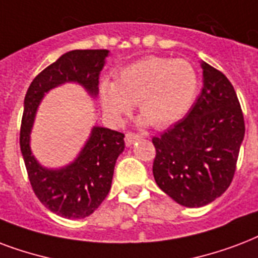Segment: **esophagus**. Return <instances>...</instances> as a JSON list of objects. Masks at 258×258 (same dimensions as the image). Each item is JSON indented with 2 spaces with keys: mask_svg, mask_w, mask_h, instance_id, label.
<instances>
[{
  "mask_svg": "<svg viewBox=\"0 0 258 258\" xmlns=\"http://www.w3.org/2000/svg\"><path fill=\"white\" fill-rule=\"evenodd\" d=\"M141 139V135L139 134H135V133H127L125 134V138H124V142L127 146H131L134 142H137Z\"/></svg>",
  "mask_w": 258,
  "mask_h": 258,
  "instance_id": "esophagus-1",
  "label": "esophagus"
}]
</instances>
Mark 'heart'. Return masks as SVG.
I'll list each match as a JSON object with an SVG mask.
<instances>
[{
	"mask_svg": "<svg viewBox=\"0 0 258 258\" xmlns=\"http://www.w3.org/2000/svg\"><path fill=\"white\" fill-rule=\"evenodd\" d=\"M198 85V76L189 62L149 56L125 66L117 82L104 80L100 98L105 113L113 120H120L138 104L143 123L164 128L189 111Z\"/></svg>",
	"mask_w": 258,
	"mask_h": 258,
	"instance_id": "heart-1",
	"label": "heart"
}]
</instances>
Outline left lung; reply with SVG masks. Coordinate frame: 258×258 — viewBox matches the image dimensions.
Instances as JSON below:
<instances>
[{
	"instance_id": "1",
	"label": "left lung",
	"mask_w": 258,
	"mask_h": 258,
	"mask_svg": "<svg viewBox=\"0 0 258 258\" xmlns=\"http://www.w3.org/2000/svg\"><path fill=\"white\" fill-rule=\"evenodd\" d=\"M203 88L185 117L154 137L157 185L185 207H203L233 181L245 121L227 77L203 62Z\"/></svg>"
}]
</instances>
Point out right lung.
Returning a JSON list of instances; mask_svg holds the SVG:
<instances>
[{"label":"right lung","instance_id":"add662e5","mask_svg":"<svg viewBox=\"0 0 258 258\" xmlns=\"http://www.w3.org/2000/svg\"><path fill=\"white\" fill-rule=\"evenodd\" d=\"M107 55L108 50L69 51L35 77L24 98L20 149L29 182L44 207L69 219L89 216L107 198L116 160L124 150V134L93 127L76 161L56 170L37 164L29 147V134L43 96L55 86L78 82L93 97L97 96L98 74L103 70Z\"/></svg>","mask_w":258,"mask_h":258}]
</instances>
